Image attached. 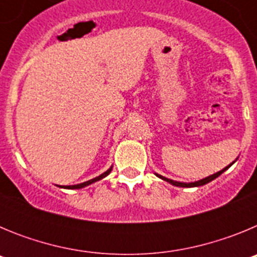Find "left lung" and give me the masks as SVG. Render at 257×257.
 <instances>
[{
    "label": "left lung",
    "instance_id": "left-lung-1",
    "mask_svg": "<svg viewBox=\"0 0 257 257\" xmlns=\"http://www.w3.org/2000/svg\"><path fill=\"white\" fill-rule=\"evenodd\" d=\"M229 166H230V165H229ZM229 166H228V167H225V169H222L221 171H219V172H216V174L211 175V176H208V178H205V179H202V180H199V181H196V183H189V184H187V183H179V181H174V180H171V179H166V178H163V176H161V175H157V176H158V178H161V179H163V180H165V181H169L170 184H172V185H175V187H183V188L201 187V185H205V184L210 183V181H212L213 179H216L217 176H220V175H221L222 172L225 171V170L229 169Z\"/></svg>",
    "mask_w": 257,
    "mask_h": 257
}]
</instances>
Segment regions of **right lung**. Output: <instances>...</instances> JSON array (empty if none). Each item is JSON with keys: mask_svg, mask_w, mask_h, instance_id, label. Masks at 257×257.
Listing matches in <instances>:
<instances>
[{"mask_svg": "<svg viewBox=\"0 0 257 257\" xmlns=\"http://www.w3.org/2000/svg\"><path fill=\"white\" fill-rule=\"evenodd\" d=\"M110 171H112V167H110V169H109L108 171H105V172H104V174H101L100 176H97V178H95V179H91V180H88V181H85V183L77 184V185H68V187H63V188H67V189H79V188H83V187H86V185H90V184L95 183V181H97V180H100V179L105 178L106 175H108L109 172H110Z\"/></svg>", "mask_w": 257, "mask_h": 257, "instance_id": "obj_1", "label": "right lung"}]
</instances>
